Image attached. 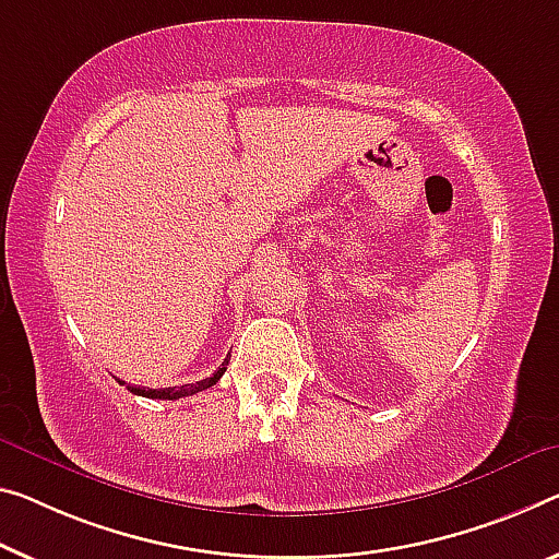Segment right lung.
Masks as SVG:
<instances>
[{"label": "right lung", "instance_id": "add662e5", "mask_svg": "<svg viewBox=\"0 0 559 559\" xmlns=\"http://www.w3.org/2000/svg\"><path fill=\"white\" fill-rule=\"evenodd\" d=\"M225 369H227V359H225V362H222V367L217 369V372H214L212 377H207V380L194 382V384H182V388H165V390L134 388V384L130 388V384L122 382V380H117V382H119V384H127V390H130L132 394H140V397H152V400H179V397H190V394H197V392L212 388V384H217L219 377L225 374Z\"/></svg>", "mask_w": 559, "mask_h": 559}]
</instances>
